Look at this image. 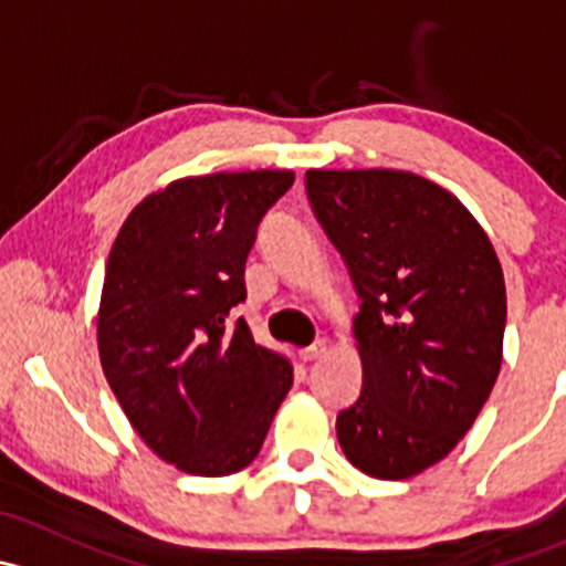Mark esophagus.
<instances>
[{
  "mask_svg": "<svg viewBox=\"0 0 566 566\" xmlns=\"http://www.w3.org/2000/svg\"><path fill=\"white\" fill-rule=\"evenodd\" d=\"M325 350H328V342L317 339V342H312L310 347H304V350H301V358H304V361H317V358L325 356Z\"/></svg>",
  "mask_w": 566,
  "mask_h": 566,
  "instance_id": "34e87169",
  "label": "esophagus"
}]
</instances>
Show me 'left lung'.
<instances>
[{"label":"left lung","mask_w":566,"mask_h":566,"mask_svg":"<svg viewBox=\"0 0 566 566\" xmlns=\"http://www.w3.org/2000/svg\"><path fill=\"white\" fill-rule=\"evenodd\" d=\"M306 193L345 260L364 384L336 416L345 458L408 479L471 430L501 369L506 287L465 205L399 169H310Z\"/></svg>","instance_id":"left-lung-1"}]
</instances>
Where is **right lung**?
I'll return each instance as SVG.
<instances>
[{
	"label": "right lung",
	"mask_w": 566,
	"mask_h": 566,
	"mask_svg": "<svg viewBox=\"0 0 566 566\" xmlns=\"http://www.w3.org/2000/svg\"><path fill=\"white\" fill-rule=\"evenodd\" d=\"M287 169L182 177L142 199L106 262L101 367L142 441L193 476H230L260 454L293 386L247 319V256Z\"/></svg>",
	"instance_id": "obj_1"
}]
</instances>
